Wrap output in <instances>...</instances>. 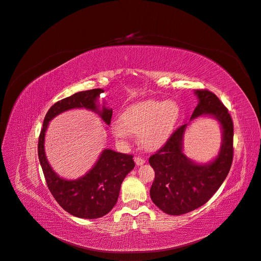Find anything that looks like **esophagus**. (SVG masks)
Masks as SVG:
<instances>
[{
    "label": "esophagus",
    "instance_id": "esophagus-1",
    "mask_svg": "<svg viewBox=\"0 0 261 261\" xmlns=\"http://www.w3.org/2000/svg\"><path fill=\"white\" fill-rule=\"evenodd\" d=\"M134 161H135V164L138 166H140V165H143V164L145 163V160L143 159V158H141V156H135L134 158Z\"/></svg>",
    "mask_w": 261,
    "mask_h": 261
}]
</instances>
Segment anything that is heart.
Returning <instances> with one entry per match:
<instances>
[{
	"label": "heart",
	"mask_w": 261,
	"mask_h": 261,
	"mask_svg": "<svg viewBox=\"0 0 261 261\" xmlns=\"http://www.w3.org/2000/svg\"><path fill=\"white\" fill-rule=\"evenodd\" d=\"M180 110L172 100H146L131 105L122 112L121 119L112 123L116 138L127 141L132 133L140 134L142 145L154 150L162 147L168 140Z\"/></svg>",
	"instance_id": "heart-1"
}]
</instances>
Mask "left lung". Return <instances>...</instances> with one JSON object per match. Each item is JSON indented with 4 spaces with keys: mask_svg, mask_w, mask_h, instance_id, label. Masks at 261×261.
Instances as JSON below:
<instances>
[{
    "mask_svg": "<svg viewBox=\"0 0 261 261\" xmlns=\"http://www.w3.org/2000/svg\"><path fill=\"white\" fill-rule=\"evenodd\" d=\"M199 103L191 115H212L221 123L222 146L218 156L210 164L198 165L182 151V141L187 123L177 128L158 151L149 158L155 176L150 197L156 206L168 215H183L206 203L227 176L234 156V125L226 107L206 90H197Z\"/></svg>",
    "mask_w": 261,
    "mask_h": 261,
    "instance_id": "1",
    "label": "left lung"
}]
</instances>
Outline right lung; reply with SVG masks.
Here are the masks:
<instances>
[{
  "label": "right lung",
  "mask_w": 261,
  "mask_h": 261,
  "mask_svg": "<svg viewBox=\"0 0 261 261\" xmlns=\"http://www.w3.org/2000/svg\"><path fill=\"white\" fill-rule=\"evenodd\" d=\"M102 92L101 89L82 91L54 103L45 115L39 135L38 155L50 194L64 211L79 218H100L114 207L123 179L135 166L133 155L106 149L85 176L67 181L55 173L49 166L44 152V135L51 118L74 108H86L97 112L107 125H110L112 109L102 107L99 111L96 106V99Z\"/></svg>",
  "instance_id": "add662e5"
}]
</instances>
